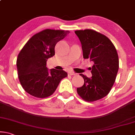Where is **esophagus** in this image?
Returning a JSON list of instances; mask_svg holds the SVG:
<instances>
[{"mask_svg": "<svg viewBox=\"0 0 135 135\" xmlns=\"http://www.w3.org/2000/svg\"><path fill=\"white\" fill-rule=\"evenodd\" d=\"M68 73H69V75H75L76 74V73H75L74 71H69V72H68Z\"/></svg>", "mask_w": 135, "mask_h": 135, "instance_id": "1", "label": "esophagus"}]
</instances>
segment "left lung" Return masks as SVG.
<instances>
[{"mask_svg":"<svg viewBox=\"0 0 135 135\" xmlns=\"http://www.w3.org/2000/svg\"><path fill=\"white\" fill-rule=\"evenodd\" d=\"M81 44L84 59L94 62L92 76L80 74L84 84L77 93L88 102L96 101L106 96L114 85L119 67L117 52L108 37L93 30L75 31Z\"/></svg>","mask_w":135,"mask_h":135,"instance_id":"8db88e82","label":"left lung"}]
</instances>
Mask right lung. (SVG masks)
<instances>
[{
	"label": "right lung",
	"instance_id": "obj_1",
	"mask_svg": "<svg viewBox=\"0 0 135 135\" xmlns=\"http://www.w3.org/2000/svg\"><path fill=\"white\" fill-rule=\"evenodd\" d=\"M69 33V31L44 30L32 36L20 52L17 60L18 75L28 94L39 98L49 97L67 76L64 70H49L46 62L55 55L57 43Z\"/></svg>",
	"mask_w": 135,
	"mask_h": 135
}]
</instances>
